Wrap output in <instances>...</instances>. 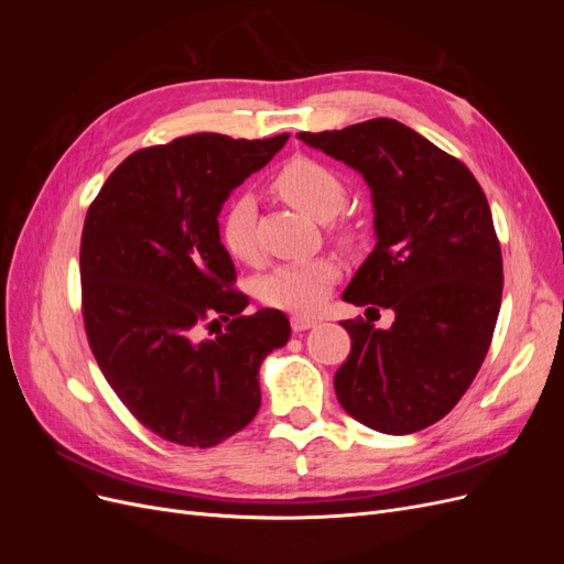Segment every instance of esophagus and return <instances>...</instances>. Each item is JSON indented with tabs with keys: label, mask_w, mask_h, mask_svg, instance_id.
<instances>
[{
	"label": "esophagus",
	"mask_w": 564,
	"mask_h": 564,
	"mask_svg": "<svg viewBox=\"0 0 564 564\" xmlns=\"http://www.w3.org/2000/svg\"><path fill=\"white\" fill-rule=\"evenodd\" d=\"M315 324H317V319H313V317H305V315H294L292 317V329L294 332H305V329L315 327Z\"/></svg>",
	"instance_id": "esophagus-1"
}]
</instances>
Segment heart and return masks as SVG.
I'll return each instance as SVG.
<instances>
[{
    "mask_svg": "<svg viewBox=\"0 0 564 564\" xmlns=\"http://www.w3.org/2000/svg\"><path fill=\"white\" fill-rule=\"evenodd\" d=\"M272 187L292 207L317 220L334 218L346 204V183L332 166L313 158H292L272 176ZM220 242L232 259L256 263L261 259L259 237H256V199L237 195L220 218ZM338 263L332 256L282 263L272 268L259 282V296L272 308L296 315L315 313L329 296L338 280Z\"/></svg>",
    "mask_w": 564,
    "mask_h": 564,
    "instance_id": "obj_1",
    "label": "heart"
}]
</instances>
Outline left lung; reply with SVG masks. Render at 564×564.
Segmentation results:
<instances>
[{
  "instance_id": "obj_1",
  "label": "left lung",
  "mask_w": 564,
  "mask_h": 564,
  "mask_svg": "<svg viewBox=\"0 0 564 564\" xmlns=\"http://www.w3.org/2000/svg\"><path fill=\"white\" fill-rule=\"evenodd\" d=\"M299 139L371 187L377 247L344 301L395 311L390 329L340 322L352 344L336 398L379 433L429 429L480 371L501 308V247L482 187L464 162L388 117Z\"/></svg>"
}]
</instances>
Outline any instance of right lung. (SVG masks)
<instances>
[{
    "mask_svg": "<svg viewBox=\"0 0 564 564\" xmlns=\"http://www.w3.org/2000/svg\"><path fill=\"white\" fill-rule=\"evenodd\" d=\"M286 139L193 133L135 150L84 220L91 352L129 412L174 445L207 449L242 431L261 406V362L292 334L280 311L242 315L249 299L218 232L224 202Z\"/></svg>",
    "mask_w": 564,
    "mask_h": 564,
    "instance_id": "right-lung-1",
    "label": "right lung"
}]
</instances>
